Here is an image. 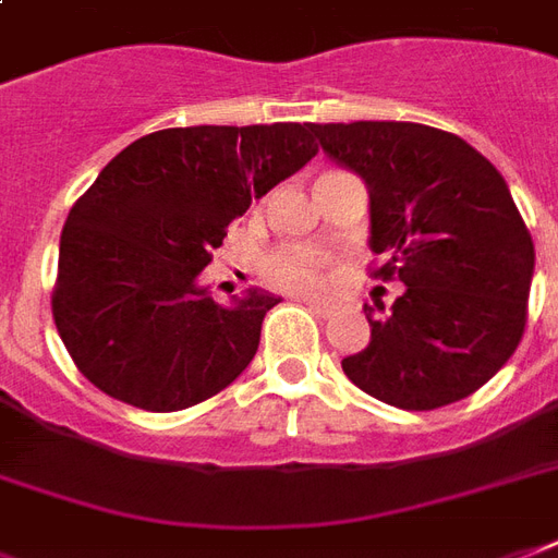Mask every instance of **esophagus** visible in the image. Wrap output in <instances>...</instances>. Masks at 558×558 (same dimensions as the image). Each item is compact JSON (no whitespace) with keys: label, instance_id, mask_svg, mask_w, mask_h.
I'll list each match as a JSON object with an SVG mask.
<instances>
[{"label":"esophagus","instance_id":"1","mask_svg":"<svg viewBox=\"0 0 558 558\" xmlns=\"http://www.w3.org/2000/svg\"><path fill=\"white\" fill-rule=\"evenodd\" d=\"M300 303L308 308H315L318 315H329V312H332V306H329L327 300H315V296H300Z\"/></svg>","mask_w":558,"mask_h":558}]
</instances>
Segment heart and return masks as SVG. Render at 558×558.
Listing matches in <instances>:
<instances>
[{"mask_svg":"<svg viewBox=\"0 0 558 558\" xmlns=\"http://www.w3.org/2000/svg\"><path fill=\"white\" fill-rule=\"evenodd\" d=\"M262 276L279 291L312 294L327 282V255L312 246H284L264 255Z\"/></svg>","mask_w":558,"mask_h":558,"instance_id":"heart-1","label":"heart"}]
</instances>
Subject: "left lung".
Instances as JSON below:
<instances>
[{"label": "left lung", "mask_w": 558, "mask_h": 558, "mask_svg": "<svg viewBox=\"0 0 558 558\" xmlns=\"http://www.w3.org/2000/svg\"><path fill=\"white\" fill-rule=\"evenodd\" d=\"M329 160L368 186L374 279L408 291L365 303L368 348L341 360L363 392L401 410L473 396L518 351L535 246L494 162L413 121L308 124Z\"/></svg>", "instance_id": "obj_1"}]
</instances>
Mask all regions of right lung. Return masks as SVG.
<instances>
[{
  "mask_svg": "<svg viewBox=\"0 0 558 558\" xmlns=\"http://www.w3.org/2000/svg\"><path fill=\"white\" fill-rule=\"evenodd\" d=\"M315 154L308 124L276 121L157 130L112 157L68 214L52 288L56 329L83 377L150 413L238 380L279 296L250 288L219 306L198 274L231 219Z\"/></svg>",
  "mask_w": 558,
  "mask_h": 558,
  "instance_id": "add662e5",
  "label": "right lung"
}]
</instances>
